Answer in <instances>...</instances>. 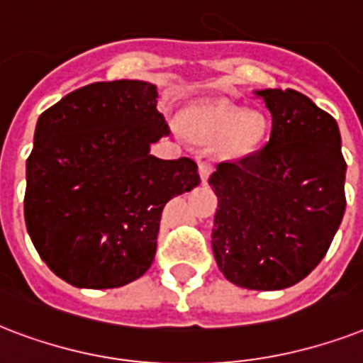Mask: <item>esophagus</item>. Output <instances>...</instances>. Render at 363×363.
Instances as JSON below:
<instances>
[{
  "mask_svg": "<svg viewBox=\"0 0 363 363\" xmlns=\"http://www.w3.org/2000/svg\"><path fill=\"white\" fill-rule=\"evenodd\" d=\"M199 174H201L202 184H206L208 178H210V174H212V164H210V162H201V164H199Z\"/></svg>",
  "mask_w": 363,
  "mask_h": 363,
  "instance_id": "obj_1",
  "label": "esophagus"
}]
</instances>
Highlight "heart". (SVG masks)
Wrapping results in <instances>:
<instances>
[{
	"label": "heart",
	"instance_id": "1",
	"mask_svg": "<svg viewBox=\"0 0 363 363\" xmlns=\"http://www.w3.org/2000/svg\"><path fill=\"white\" fill-rule=\"evenodd\" d=\"M182 128L195 142L212 143L221 140L235 155L252 153L265 132L259 115L244 113L242 109L225 104L189 109L182 117Z\"/></svg>",
	"mask_w": 363,
	"mask_h": 363
}]
</instances>
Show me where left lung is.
Returning a JSON list of instances; mask_svg holds the SVG:
<instances>
[{"label": "left lung", "mask_w": 363, "mask_h": 363, "mask_svg": "<svg viewBox=\"0 0 363 363\" xmlns=\"http://www.w3.org/2000/svg\"><path fill=\"white\" fill-rule=\"evenodd\" d=\"M271 111L269 143L210 176L212 248L229 282L272 291L324 259L347 206L337 121L297 91H254Z\"/></svg>", "instance_id": "obj_1"}]
</instances>
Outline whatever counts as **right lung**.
I'll list each match as a JSON object with an SVG mask.
<instances>
[{
	"label": "right lung",
	"instance_id": "obj_1",
	"mask_svg": "<svg viewBox=\"0 0 363 363\" xmlns=\"http://www.w3.org/2000/svg\"><path fill=\"white\" fill-rule=\"evenodd\" d=\"M153 83L81 86L39 115L26 161L24 220L56 277L121 288L153 263L162 208L201 184L196 162L150 155L168 136Z\"/></svg>",
	"mask_w": 363,
	"mask_h": 363
}]
</instances>
